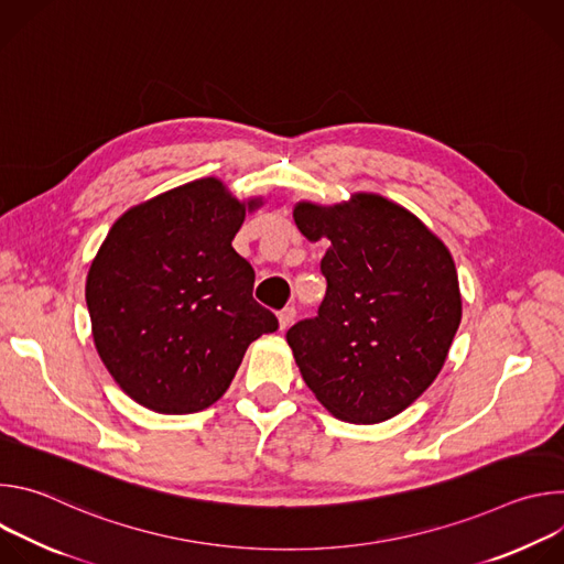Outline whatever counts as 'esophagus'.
<instances>
[{
	"mask_svg": "<svg viewBox=\"0 0 564 564\" xmlns=\"http://www.w3.org/2000/svg\"><path fill=\"white\" fill-rule=\"evenodd\" d=\"M276 316H279V328H281V330H285V328H290V324L294 321L296 312H294V307H283Z\"/></svg>",
	"mask_w": 564,
	"mask_h": 564,
	"instance_id": "1",
	"label": "esophagus"
}]
</instances>
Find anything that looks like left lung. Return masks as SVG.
I'll return each mask as SVG.
<instances>
[{"mask_svg": "<svg viewBox=\"0 0 564 564\" xmlns=\"http://www.w3.org/2000/svg\"><path fill=\"white\" fill-rule=\"evenodd\" d=\"M299 231L328 240L326 296L285 335L303 381L330 415L379 424L435 381L462 321L453 257L406 207L379 194L294 205Z\"/></svg>", "mask_w": 564, "mask_h": 564, "instance_id": "8db88e82", "label": "left lung"}]
</instances>
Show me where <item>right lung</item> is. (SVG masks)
Instances as JSON below:
<instances>
[{
  "label": "right lung",
  "instance_id": "1",
  "mask_svg": "<svg viewBox=\"0 0 564 564\" xmlns=\"http://www.w3.org/2000/svg\"><path fill=\"white\" fill-rule=\"evenodd\" d=\"M263 198L198 178L127 209L87 274L96 350L116 383L163 415L209 409L276 316L252 299L231 240Z\"/></svg>",
  "mask_w": 564,
  "mask_h": 564
}]
</instances>
